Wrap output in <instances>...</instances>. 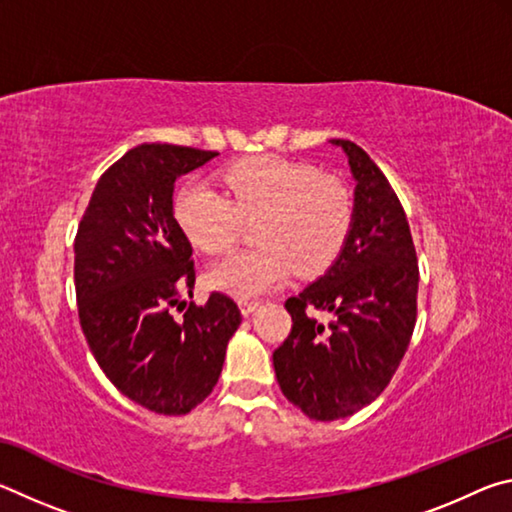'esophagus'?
<instances>
[{
    "label": "esophagus",
    "instance_id": "1",
    "mask_svg": "<svg viewBox=\"0 0 512 512\" xmlns=\"http://www.w3.org/2000/svg\"><path fill=\"white\" fill-rule=\"evenodd\" d=\"M257 305H259V302H257V300L239 298V309H241V314H244V316H250V314H253V311L257 309Z\"/></svg>",
    "mask_w": 512,
    "mask_h": 512
}]
</instances>
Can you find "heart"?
Listing matches in <instances>:
<instances>
[{
	"label": "heart",
	"mask_w": 512,
	"mask_h": 512,
	"mask_svg": "<svg viewBox=\"0 0 512 512\" xmlns=\"http://www.w3.org/2000/svg\"><path fill=\"white\" fill-rule=\"evenodd\" d=\"M230 199L203 180L180 187L173 216L203 253L237 244L246 221H255L259 246L219 259L207 282L237 298L282 284L293 268L316 275L334 262L350 235L354 201L348 185L305 162L262 155L232 164L223 173Z\"/></svg>",
	"instance_id": "b5f03b06"
}]
</instances>
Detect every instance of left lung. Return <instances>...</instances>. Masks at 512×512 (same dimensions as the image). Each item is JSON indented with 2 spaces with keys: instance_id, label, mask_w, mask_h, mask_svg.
Returning a JSON list of instances; mask_svg holds the SVG:
<instances>
[{
  "instance_id": "obj_1",
  "label": "left lung",
  "mask_w": 512,
  "mask_h": 512,
  "mask_svg": "<svg viewBox=\"0 0 512 512\" xmlns=\"http://www.w3.org/2000/svg\"><path fill=\"white\" fill-rule=\"evenodd\" d=\"M350 235L332 266L287 300L293 327L273 352L284 397L311 420H341L375 402L409 348L418 314V259L409 221L384 173L350 140ZM309 308L335 314L327 326Z\"/></svg>"
}]
</instances>
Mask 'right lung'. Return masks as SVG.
Masks as SVG:
<instances>
[{"instance_id": "add662e5", "label": "right lung", "mask_w": 512, "mask_h": 512, "mask_svg": "<svg viewBox=\"0 0 512 512\" xmlns=\"http://www.w3.org/2000/svg\"><path fill=\"white\" fill-rule=\"evenodd\" d=\"M214 155L135 146L99 178L74 241L79 318L94 359L121 395L162 415H185L212 393L241 325L223 293L189 305L183 320L169 314L196 280L173 187Z\"/></svg>"}]
</instances>
